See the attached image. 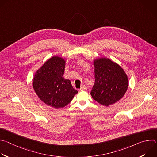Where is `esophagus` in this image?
<instances>
[{"instance_id": "esophagus-1", "label": "esophagus", "mask_w": 157, "mask_h": 157, "mask_svg": "<svg viewBox=\"0 0 157 157\" xmlns=\"http://www.w3.org/2000/svg\"><path fill=\"white\" fill-rule=\"evenodd\" d=\"M87 89V87L85 86V85H84V86H82L81 87V89H79L80 91H86Z\"/></svg>"}]
</instances>
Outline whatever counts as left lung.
<instances>
[{"mask_svg":"<svg viewBox=\"0 0 157 157\" xmlns=\"http://www.w3.org/2000/svg\"><path fill=\"white\" fill-rule=\"evenodd\" d=\"M95 82L91 94L98 103L109 106L119 101L125 94L128 80L124 70L109 58L94 60Z\"/></svg>","mask_w":157,"mask_h":157,"instance_id":"1","label":"left lung"}]
</instances>
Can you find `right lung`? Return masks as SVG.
Listing matches in <instances>:
<instances>
[{"mask_svg":"<svg viewBox=\"0 0 157 157\" xmlns=\"http://www.w3.org/2000/svg\"><path fill=\"white\" fill-rule=\"evenodd\" d=\"M65 63L63 58L53 56L36 71L33 79V87L40 100L55 109L68 105L78 93L71 81L63 77Z\"/></svg>","mask_w":157,"mask_h":157,"instance_id":"right-lung-1","label":"right lung"}]
</instances>
